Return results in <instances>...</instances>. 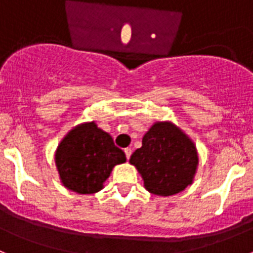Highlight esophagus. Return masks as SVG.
Segmentation results:
<instances>
[{
    "instance_id": "obj_1",
    "label": "esophagus",
    "mask_w": 253,
    "mask_h": 253,
    "mask_svg": "<svg viewBox=\"0 0 253 253\" xmlns=\"http://www.w3.org/2000/svg\"><path fill=\"white\" fill-rule=\"evenodd\" d=\"M124 153H125V156H126V158L129 160V158H130V156H131V148H129V147H128V148H125Z\"/></svg>"
}]
</instances>
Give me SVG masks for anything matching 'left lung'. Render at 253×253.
Masks as SVG:
<instances>
[{"instance_id":"8db88e82","label":"left lung","mask_w":253,"mask_h":253,"mask_svg":"<svg viewBox=\"0 0 253 253\" xmlns=\"http://www.w3.org/2000/svg\"><path fill=\"white\" fill-rule=\"evenodd\" d=\"M135 166L151 194L169 196L193 184L199 165L194 142L171 122H157L142 139V147L131 154Z\"/></svg>"}]
</instances>
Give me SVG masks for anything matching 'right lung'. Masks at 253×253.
Masks as SVG:
<instances>
[{
    "instance_id": "add662e5",
    "label": "right lung",
    "mask_w": 253,
    "mask_h": 253,
    "mask_svg": "<svg viewBox=\"0 0 253 253\" xmlns=\"http://www.w3.org/2000/svg\"><path fill=\"white\" fill-rule=\"evenodd\" d=\"M125 161L124 152L95 122L84 123L68 131L55 151L62 184L77 194L100 191L114 167Z\"/></svg>"
}]
</instances>
